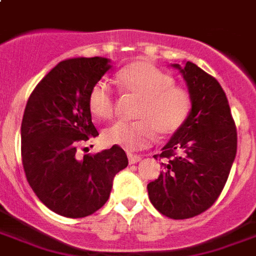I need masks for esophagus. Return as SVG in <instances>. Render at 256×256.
<instances>
[{"label":"esophagus","instance_id":"obj_1","mask_svg":"<svg viewBox=\"0 0 256 256\" xmlns=\"http://www.w3.org/2000/svg\"><path fill=\"white\" fill-rule=\"evenodd\" d=\"M128 162L132 164H136L141 161V156H136V154H128Z\"/></svg>","mask_w":256,"mask_h":256}]
</instances>
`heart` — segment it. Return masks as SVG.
<instances>
[{
  "instance_id": "b5f03b06",
  "label": "heart",
  "mask_w": 256,
  "mask_h": 256,
  "mask_svg": "<svg viewBox=\"0 0 256 256\" xmlns=\"http://www.w3.org/2000/svg\"><path fill=\"white\" fill-rule=\"evenodd\" d=\"M116 83L128 95L138 98L136 122H118L103 132L107 145L126 150L144 149L156 134L168 136L184 124L190 110L186 90L174 86V80L153 64L134 62L116 74ZM90 112L98 120H111L114 115L112 94L102 82L91 87L87 96Z\"/></svg>"
}]
</instances>
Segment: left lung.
Segmentation results:
<instances>
[{"mask_svg": "<svg viewBox=\"0 0 256 256\" xmlns=\"http://www.w3.org/2000/svg\"><path fill=\"white\" fill-rule=\"evenodd\" d=\"M172 67L184 78L192 107L161 149L158 157L166 161L148 193L156 210L178 220L198 216L219 198L236 156L238 136L219 82L190 62Z\"/></svg>", "mask_w": 256, "mask_h": 256, "instance_id": "1", "label": "left lung"}]
</instances>
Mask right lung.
<instances>
[{"mask_svg":"<svg viewBox=\"0 0 256 256\" xmlns=\"http://www.w3.org/2000/svg\"><path fill=\"white\" fill-rule=\"evenodd\" d=\"M111 68L106 58L63 60L33 90L21 124L25 176L40 202L66 218H86L110 198L115 174L128 166L120 146L83 158L76 148L99 136L87 96Z\"/></svg>","mask_w":256,"mask_h":256,"instance_id":"1","label":"right lung"}]
</instances>
